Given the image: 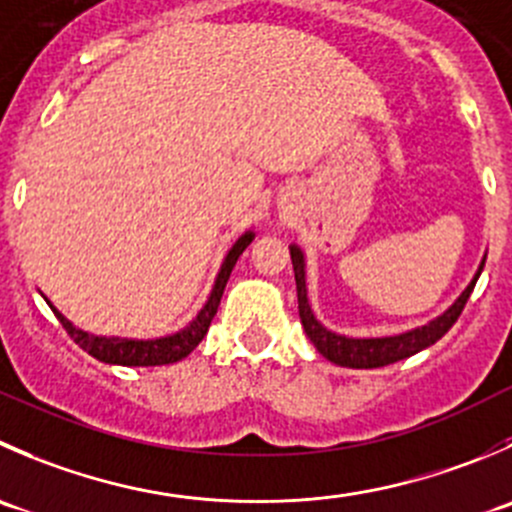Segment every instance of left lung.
I'll use <instances>...</instances> for the list:
<instances>
[{
  "label": "left lung",
  "instance_id": "obj_1",
  "mask_svg": "<svg viewBox=\"0 0 512 512\" xmlns=\"http://www.w3.org/2000/svg\"><path fill=\"white\" fill-rule=\"evenodd\" d=\"M290 257H292V270H295V282H297V307H300V320L305 327L307 337H310L312 345L317 347L325 360L335 362L340 367H355V370H370V367H382L393 365V362L405 360V357L415 355V352L425 350V347L435 345L450 327L455 325V320L463 312L465 302H468L470 292H473L475 282H478L480 272L485 267V257L480 260L478 272L473 275V280L468 282L463 292L458 295V300L443 312V315L433 317L425 325L413 327V330L398 332V335H385V337H350L340 335V332H332L322 325L315 317L310 305V297H307V262L305 252L292 242L290 245Z\"/></svg>",
  "mask_w": 512,
  "mask_h": 512
}]
</instances>
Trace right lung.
Segmentation results:
<instances>
[{"mask_svg": "<svg viewBox=\"0 0 512 512\" xmlns=\"http://www.w3.org/2000/svg\"><path fill=\"white\" fill-rule=\"evenodd\" d=\"M255 240V232L247 230L242 232L235 240V245L227 250L225 260H222L220 272L215 277V285H212L210 297L202 305V310L187 322L182 330L172 332V335L155 337V340H137V337H114V335H94V332L82 330V327L74 325L72 320L62 315L52 302L47 300V305L52 307V312L57 315V320L62 322L64 330L69 332L74 342H77L82 350H87L89 355L97 357L99 362H107V365H124V367H152V365H170V362L182 360V357L190 355L197 345L202 342V337L210 330V322L215 317L217 307H220L222 292H225L227 280H230V272L235 267L237 257L247 250V245Z\"/></svg>", "mask_w": 512, "mask_h": 512, "instance_id": "1", "label": "right lung"}]
</instances>
